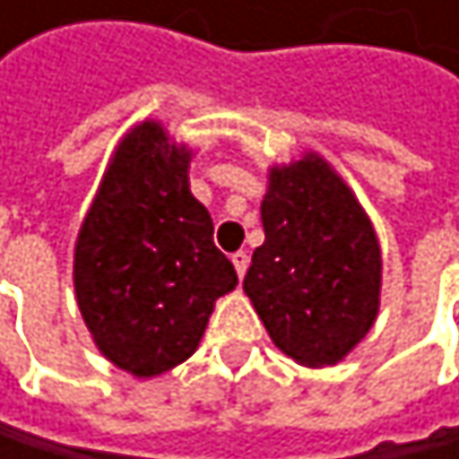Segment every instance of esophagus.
<instances>
[{"label":"esophagus","mask_w":459,"mask_h":459,"mask_svg":"<svg viewBox=\"0 0 459 459\" xmlns=\"http://www.w3.org/2000/svg\"><path fill=\"white\" fill-rule=\"evenodd\" d=\"M231 261H234V270H237V275H239V281H242V278H245V273H247L250 255H247L245 250H239V253H234V255H231Z\"/></svg>","instance_id":"esophagus-1"}]
</instances>
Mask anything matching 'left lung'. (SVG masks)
Returning a JSON list of instances; mask_svg holds the SVG:
<instances>
[{
  "instance_id": "left-lung-1",
  "label": "left lung",
  "mask_w": 459,
  "mask_h": 459,
  "mask_svg": "<svg viewBox=\"0 0 459 459\" xmlns=\"http://www.w3.org/2000/svg\"><path fill=\"white\" fill-rule=\"evenodd\" d=\"M264 245L245 291L275 347L303 366H333L375 325L380 245L347 184L308 153L270 173Z\"/></svg>"
}]
</instances>
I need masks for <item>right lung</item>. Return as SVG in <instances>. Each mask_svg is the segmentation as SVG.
<instances>
[{"instance_id": "right-lung-1", "label": "right lung", "mask_w": 459, "mask_h": 459, "mask_svg": "<svg viewBox=\"0 0 459 459\" xmlns=\"http://www.w3.org/2000/svg\"><path fill=\"white\" fill-rule=\"evenodd\" d=\"M189 151L140 123L112 156L76 239L74 286L99 350L134 377L195 352L214 299L237 286L214 225L189 192Z\"/></svg>"}]
</instances>
